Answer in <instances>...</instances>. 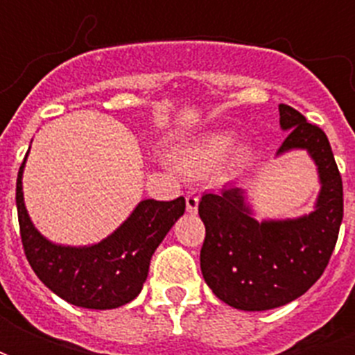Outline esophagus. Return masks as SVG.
<instances>
[{"mask_svg": "<svg viewBox=\"0 0 355 355\" xmlns=\"http://www.w3.org/2000/svg\"><path fill=\"white\" fill-rule=\"evenodd\" d=\"M197 208H199V195L197 193L186 195V210H188L189 214H197Z\"/></svg>", "mask_w": 355, "mask_h": 355, "instance_id": "esophagus-1", "label": "esophagus"}]
</instances>
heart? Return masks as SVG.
Wrapping results in <instances>:
<instances>
[{"mask_svg":"<svg viewBox=\"0 0 355 355\" xmlns=\"http://www.w3.org/2000/svg\"><path fill=\"white\" fill-rule=\"evenodd\" d=\"M236 141L237 134L234 130H227V128H217V130L199 134L178 147V164L191 175H208V173L216 171L217 167L227 160L228 155L236 147ZM250 158H252V150L247 147L237 149L228 164V171H243L248 166Z\"/></svg>","mask_w":355,"mask_h":355,"instance_id":"obj_1","label":"heart"}]
</instances>
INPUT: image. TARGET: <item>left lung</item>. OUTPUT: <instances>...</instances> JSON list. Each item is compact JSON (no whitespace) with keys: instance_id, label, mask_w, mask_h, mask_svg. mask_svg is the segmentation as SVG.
Wrapping results in <instances>:
<instances>
[{"instance_id":"left-lung-1","label":"left lung","mask_w":355,"mask_h":355,"mask_svg":"<svg viewBox=\"0 0 355 355\" xmlns=\"http://www.w3.org/2000/svg\"><path fill=\"white\" fill-rule=\"evenodd\" d=\"M280 125L289 130L278 155L306 149L319 169L315 211L286 221L252 217L237 186L205 193L199 216L206 227L200 270L217 298L243 311L280 308L302 297L324 272L343 221V180L322 128L295 108L280 105Z\"/></svg>"}]
</instances>
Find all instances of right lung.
Returning <instances> with one entry per match:
<instances>
[{
    "mask_svg": "<svg viewBox=\"0 0 355 355\" xmlns=\"http://www.w3.org/2000/svg\"><path fill=\"white\" fill-rule=\"evenodd\" d=\"M27 158V155H25ZM21 162L16 180L19 236L35 275L66 302L88 309H114L138 297L156 247L186 210V200H141L114 234L92 247L47 241L25 210Z\"/></svg>",
    "mask_w": 355,
    "mask_h": 355,
    "instance_id": "right-lung-1",
    "label": "right lung"
}]
</instances>
